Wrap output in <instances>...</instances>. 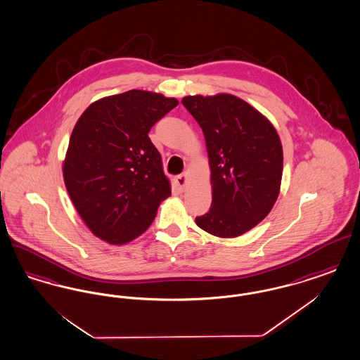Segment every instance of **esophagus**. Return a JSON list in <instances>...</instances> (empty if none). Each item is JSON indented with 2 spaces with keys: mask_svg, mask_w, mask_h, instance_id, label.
I'll use <instances>...</instances> for the list:
<instances>
[{
  "mask_svg": "<svg viewBox=\"0 0 360 360\" xmlns=\"http://www.w3.org/2000/svg\"><path fill=\"white\" fill-rule=\"evenodd\" d=\"M175 181H176V185H178L179 188H185V186H186V182H188V174H186V172H184V174L178 175V176L175 178Z\"/></svg>",
  "mask_w": 360,
  "mask_h": 360,
  "instance_id": "34e87169",
  "label": "esophagus"
}]
</instances>
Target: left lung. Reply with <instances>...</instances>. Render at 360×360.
Wrapping results in <instances>:
<instances>
[{
	"label": "left lung",
	"mask_w": 360,
	"mask_h": 360,
	"mask_svg": "<svg viewBox=\"0 0 360 360\" xmlns=\"http://www.w3.org/2000/svg\"><path fill=\"white\" fill-rule=\"evenodd\" d=\"M184 106L200 124L210 165L212 205L195 217L210 235L236 238L260 223L279 194L283 151L271 122L232 94L188 96Z\"/></svg>",
	"instance_id": "obj_1"
}]
</instances>
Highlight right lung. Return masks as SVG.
<instances>
[{
    "label": "right lung",
    "mask_w": 360,
    "mask_h": 360,
    "mask_svg": "<svg viewBox=\"0 0 360 360\" xmlns=\"http://www.w3.org/2000/svg\"><path fill=\"white\" fill-rule=\"evenodd\" d=\"M178 105L129 90L91 103L77 121L63 163L70 198L87 228L110 244L136 239L172 195L150 129Z\"/></svg>",
    "instance_id": "obj_1"
}]
</instances>
